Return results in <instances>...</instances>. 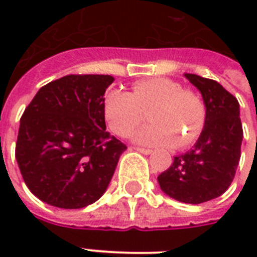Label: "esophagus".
I'll return each mask as SVG.
<instances>
[{"label": "esophagus", "mask_w": 257, "mask_h": 257, "mask_svg": "<svg viewBox=\"0 0 257 257\" xmlns=\"http://www.w3.org/2000/svg\"><path fill=\"white\" fill-rule=\"evenodd\" d=\"M135 149H136L137 152L143 153V155H151V153H152V149H148V148H141V147H136Z\"/></svg>", "instance_id": "1"}]
</instances>
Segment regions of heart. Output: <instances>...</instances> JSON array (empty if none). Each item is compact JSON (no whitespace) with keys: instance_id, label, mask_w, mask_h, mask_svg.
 Wrapping results in <instances>:
<instances>
[{"instance_id":"1","label":"heart","mask_w":257,"mask_h":257,"mask_svg":"<svg viewBox=\"0 0 257 257\" xmlns=\"http://www.w3.org/2000/svg\"><path fill=\"white\" fill-rule=\"evenodd\" d=\"M153 122L135 133L133 140L153 147L180 148L193 144L205 126L207 108L199 93L184 89L179 81L167 77L140 80L133 90L112 89L105 94L102 113L114 135L126 137L144 120L149 110Z\"/></svg>"}]
</instances>
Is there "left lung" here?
<instances>
[{"label": "left lung", "instance_id": "1", "mask_svg": "<svg viewBox=\"0 0 257 257\" xmlns=\"http://www.w3.org/2000/svg\"><path fill=\"white\" fill-rule=\"evenodd\" d=\"M199 89L207 120L193 148L173 159L157 180L161 191L187 204H201L227 191L239 165L243 141L239 101L219 82L185 73Z\"/></svg>", "mask_w": 257, "mask_h": 257}]
</instances>
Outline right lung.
<instances>
[{"label":"right lung","instance_id":"1","mask_svg":"<svg viewBox=\"0 0 257 257\" xmlns=\"http://www.w3.org/2000/svg\"><path fill=\"white\" fill-rule=\"evenodd\" d=\"M114 78L69 74L42 86L22 114L16 159L44 203L78 209L106 191L126 145L106 132L102 104Z\"/></svg>","mask_w":257,"mask_h":257}]
</instances>
